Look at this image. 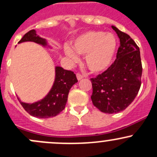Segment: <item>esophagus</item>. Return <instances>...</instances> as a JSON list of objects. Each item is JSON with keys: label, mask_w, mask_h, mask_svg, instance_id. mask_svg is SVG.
Listing matches in <instances>:
<instances>
[{"label": "esophagus", "mask_w": 157, "mask_h": 157, "mask_svg": "<svg viewBox=\"0 0 157 157\" xmlns=\"http://www.w3.org/2000/svg\"><path fill=\"white\" fill-rule=\"evenodd\" d=\"M77 80H82V78H83V76L80 75V74H77Z\"/></svg>", "instance_id": "34e87169"}]
</instances>
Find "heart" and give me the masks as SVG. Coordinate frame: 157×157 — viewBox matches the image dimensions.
Returning a JSON list of instances; mask_svg holds the SVG:
<instances>
[{
  "label": "heart",
  "instance_id": "obj_1",
  "mask_svg": "<svg viewBox=\"0 0 157 157\" xmlns=\"http://www.w3.org/2000/svg\"><path fill=\"white\" fill-rule=\"evenodd\" d=\"M71 48L66 47L65 53L73 61L78 57L75 53L84 56V62L90 71L100 73L112 64L117 48V39L114 34L99 30H90L75 38Z\"/></svg>",
  "mask_w": 157,
  "mask_h": 157
}]
</instances>
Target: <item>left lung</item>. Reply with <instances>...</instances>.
<instances>
[{"instance_id": "1", "label": "left lung", "mask_w": 157, "mask_h": 157, "mask_svg": "<svg viewBox=\"0 0 157 157\" xmlns=\"http://www.w3.org/2000/svg\"><path fill=\"white\" fill-rule=\"evenodd\" d=\"M112 28L120 39L116 59L107 70L91 79L93 104L108 114L123 111L133 101L140 89L142 74L139 48L130 36L115 26Z\"/></svg>"}]
</instances>
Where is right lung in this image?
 Returning <instances> with one entry per match:
<instances>
[{
    "label": "right lung",
    "mask_w": 157,
    "mask_h": 157,
    "mask_svg": "<svg viewBox=\"0 0 157 157\" xmlns=\"http://www.w3.org/2000/svg\"><path fill=\"white\" fill-rule=\"evenodd\" d=\"M26 42H33L41 44L44 48L51 49L45 39L40 37L35 30H31L22 37L18 44ZM77 82L75 74L71 71L65 70L60 66L55 67V79L51 90L45 97L33 104L18 101L29 114L39 118H48L57 115L65 109L71 88Z\"/></svg>",
    "instance_id": "add662e5"
}]
</instances>
